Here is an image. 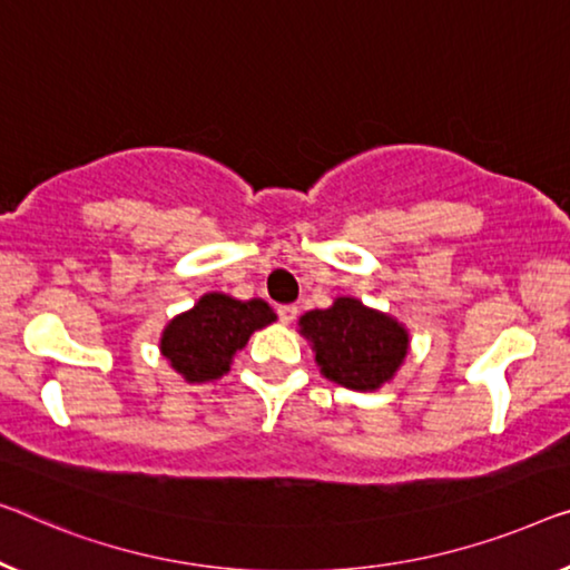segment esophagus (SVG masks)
Here are the masks:
<instances>
[{
  "label": "esophagus",
  "mask_w": 570,
  "mask_h": 570,
  "mask_svg": "<svg viewBox=\"0 0 570 570\" xmlns=\"http://www.w3.org/2000/svg\"><path fill=\"white\" fill-rule=\"evenodd\" d=\"M296 314H299V307H296V304H282V307H278V320H282L284 325L294 322Z\"/></svg>",
  "instance_id": "1"
}]
</instances>
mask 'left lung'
I'll return each mask as SVG.
<instances>
[{
  "label": "left lung",
  "mask_w": 570,
  "mask_h": 570,
  "mask_svg": "<svg viewBox=\"0 0 570 570\" xmlns=\"http://www.w3.org/2000/svg\"><path fill=\"white\" fill-rule=\"evenodd\" d=\"M322 373L340 386L373 392L396 373L406 355V330L389 314L340 296L330 309H312L299 320Z\"/></svg>",
  "instance_id": "left-lung-1"
}]
</instances>
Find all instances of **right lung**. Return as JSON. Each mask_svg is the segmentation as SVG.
Segmentation results:
<instances>
[{
  "label": "right lung",
  "instance_id": "right-lung-1",
  "mask_svg": "<svg viewBox=\"0 0 570 570\" xmlns=\"http://www.w3.org/2000/svg\"><path fill=\"white\" fill-rule=\"evenodd\" d=\"M274 320V312L261 299L207 294L197 307L171 320L160 337V351L186 381H212L230 371L233 355Z\"/></svg>",
  "mask_w": 570,
  "mask_h": 570
}]
</instances>
